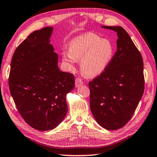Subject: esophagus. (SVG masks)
Here are the masks:
<instances>
[{"label":"esophagus","instance_id":"obj_1","mask_svg":"<svg viewBox=\"0 0 157 157\" xmlns=\"http://www.w3.org/2000/svg\"><path fill=\"white\" fill-rule=\"evenodd\" d=\"M82 84H83V81L82 80V79L77 78L75 79V86L79 87V86H82Z\"/></svg>","mask_w":157,"mask_h":157}]
</instances>
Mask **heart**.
Returning a JSON list of instances; mask_svg holds the SVG:
<instances>
[{"instance_id":"heart-1","label":"heart","mask_w":157,"mask_h":157,"mask_svg":"<svg viewBox=\"0 0 157 157\" xmlns=\"http://www.w3.org/2000/svg\"><path fill=\"white\" fill-rule=\"evenodd\" d=\"M115 47L107 39H101L94 33H86L71 41L69 52H64L63 60L73 67L76 60H81L82 73L87 77L99 75L114 56Z\"/></svg>"}]
</instances>
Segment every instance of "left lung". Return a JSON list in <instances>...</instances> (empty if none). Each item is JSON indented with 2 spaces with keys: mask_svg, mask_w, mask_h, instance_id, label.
Masks as SVG:
<instances>
[{
  "mask_svg": "<svg viewBox=\"0 0 157 157\" xmlns=\"http://www.w3.org/2000/svg\"><path fill=\"white\" fill-rule=\"evenodd\" d=\"M102 27L117 33V50L108 67L89 82L90 107L101 127L117 130L130 121L142 99L144 63L140 51L124 29Z\"/></svg>",
  "mask_w": 157,
  "mask_h": 157,
  "instance_id": "1",
  "label": "left lung"
}]
</instances>
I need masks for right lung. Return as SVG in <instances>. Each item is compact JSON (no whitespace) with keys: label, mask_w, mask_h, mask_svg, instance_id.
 Returning <instances> with one entry per match:
<instances>
[{"label":"right lung","mask_w":157,"mask_h":157,"mask_svg":"<svg viewBox=\"0 0 157 157\" xmlns=\"http://www.w3.org/2000/svg\"><path fill=\"white\" fill-rule=\"evenodd\" d=\"M52 27L35 30L15 50L9 77V90L21 117L39 131L53 129L67 112V94L75 86L72 73L58 67L50 44Z\"/></svg>","instance_id":"right-lung-1"}]
</instances>
